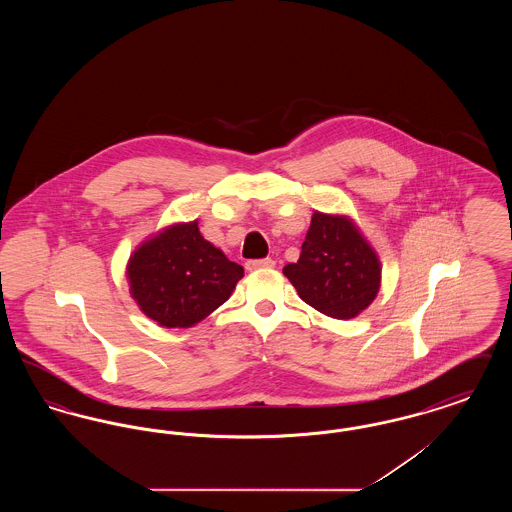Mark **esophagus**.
Segmentation results:
<instances>
[{
    "mask_svg": "<svg viewBox=\"0 0 512 512\" xmlns=\"http://www.w3.org/2000/svg\"><path fill=\"white\" fill-rule=\"evenodd\" d=\"M272 267H274V261H272V259H257V261H247V263H245V268H247L249 272H253V270H261V268Z\"/></svg>",
    "mask_w": 512,
    "mask_h": 512,
    "instance_id": "esophagus-1",
    "label": "esophagus"
}]
</instances>
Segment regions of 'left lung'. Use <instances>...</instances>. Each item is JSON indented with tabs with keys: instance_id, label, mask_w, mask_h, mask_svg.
I'll use <instances>...</instances> for the list:
<instances>
[{
	"instance_id": "8db88e82",
	"label": "left lung",
	"mask_w": 512,
	"mask_h": 512,
	"mask_svg": "<svg viewBox=\"0 0 512 512\" xmlns=\"http://www.w3.org/2000/svg\"><path fill=\"white\" fill-rule=\"evenodd\" d=\"M299 297L326 317H359L382 286V263L349 215L315 211L297 263L282 270Z\"/></svg>"
}]
</instances>
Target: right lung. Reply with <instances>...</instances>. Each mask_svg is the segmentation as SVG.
Here are the masks:
<instances>
[{"label": "right lung", "mask_w": 512, "mask_h": 512, "mask_svg": "<svg viewBox=\"0 0 512 512\" xmlns=\"http://www.w3.org/2000/svg\"><path fill=\"white\" fill-rule=\"evenodd\" d=\"M124 274L147 318L165 328H192L228 301L244 267L207 242L197 220H190L147 236L130 253Z\"/></svg>", "instance_id": "add662e5"}]
</instances>
